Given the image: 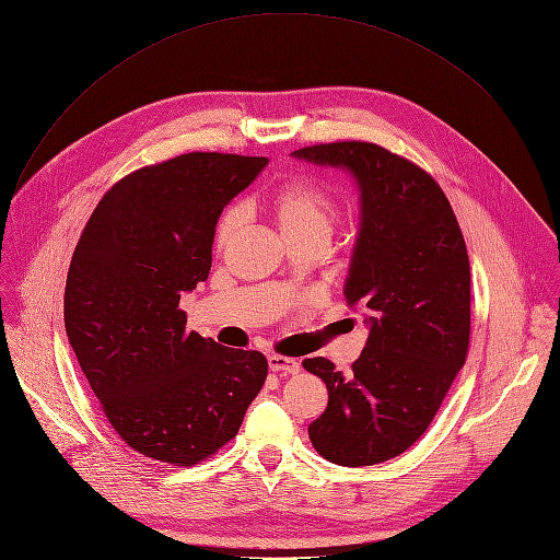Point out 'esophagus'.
I'll list each match as a JSON object with an SVG mask.
<instances>
[{
	"mask_svg": "<svg viewBox=\"0 0 560 560\" xmlns=\"http://www.w3.org/2000/svg\"><path fill=\"white\" fill-rule=\"evenodd\" d=\"M268 366H270V371H275V373H285V375H294V373H299V369H301L296 360L283 358V354H270V358H268Z\"/></svg>",
	"mask_w": 560,
	"mask_h": 560,
	"instance_id": "esophagus-1",
	"label": "esophagus"
}]
</instances>
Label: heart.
<instances>
[{"label": "heart", "mask_w": 560, "mask_h": 560, "mask_svg": "<svg viewBox=\"0 0 560 560\" xmlns=\"http://www.w3.org/2000/svg\"><path fill=\"white\" fill-rule=\"evenodd\" d=\"M268 206L283 232V236L290 238H303V236H330L332 221L337 214L335 198L317 185L311 178L292 176L283 183H279L270 198ZM241 223V210L232 208L228 210L219 225H217V247H223L232 234L236 232Z\"/></svg>", "instance_id": "heart-1"}]
</instances>
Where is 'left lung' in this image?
I'll return each mask as SVG.
<instances>
[{
  "mask_svg": "<svg viewBox=\"0 0 560 560\" xmlns=\"http://www.w3.org/2000/svg\"><path fill=\"white\" fill-rule=\"evenodd\" d=\"M292 156L348 170L358 180L362 223L343 294L348 306L369 313L371 326L350 375L326 358L303 362L328 388L326 411L308 435L335 465L386 463L420 440L465 366L471 330L465 236L431 174L380 144L326 142Z\"/></svg>",
  "mask_w": 560,
  "mask_h": 560,
  "instance_id": "8db88e82",
  "label": "left lung"
}]
</instances>
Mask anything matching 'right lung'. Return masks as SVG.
I'll return each mask as SVG.
<instances>
[{
	"label": "right lung",
	"mask_w": 560,
	"mask_h": 560,
	"mask_svg": "<svg viewBox=\"0 0 560 560\" xmlns=\"http://www.w3.org/2000/svg\"><path fill=\"white\" fill-rule=\"evenodd\" d=\"M268 159L191 151L136 170L97 202L75 245L65 326L116 433L191 467L225 446L268 362L187 332L180 294L206 281L219 217Z\"/></svg>",
	"instance_id": "obj_1"
}]
</instances>
